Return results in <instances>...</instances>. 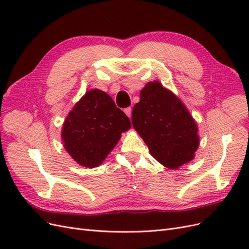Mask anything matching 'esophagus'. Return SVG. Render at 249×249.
<instances>
[{
  "label": "esophagus",
  "mask_w": 249,
  "mask_h": 249,
  "mask_svg": "<svg viewBox=\"0 0 249 249\" xmlns=\"http://www.w3.org/2000/svg\"><path fill=\"white\" fill-rule=\"evenodd\" d=\"M124 113L125 114L127 115V117H131V115H132V109L131 108H126V109H124Z\"/></svg>",
  "instance_id": "obj_1"
}]
</instances>
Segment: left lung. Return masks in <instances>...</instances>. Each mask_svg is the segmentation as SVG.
<instances>
[{"label": "left lung", "instance_id": "obj_1", "mask_svg": "<svg viewBox=\"0 0 249 249\" xmlns=\"http://www.w3.org/2000/svg\"><path fill=\"white\" fill-rule=\"evenodd\" d=\"M134 129L155 159L177 169L190 162L199 145L197 125L178 97L160 82H149L132 112Z\"/></svg>", "mask_w": 249, "mask_h": 249}]
</instances>
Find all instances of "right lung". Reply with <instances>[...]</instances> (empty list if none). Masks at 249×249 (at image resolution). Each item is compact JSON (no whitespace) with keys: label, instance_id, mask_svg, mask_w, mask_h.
Here are the masks:
<instances>
[{"label":"right lung","instance_id":"add662e5","mask_svg":"<svg viewBox=\"0 0 249 249\" xmlns=\"http://www.w3.org/2000/svg\"><path fill=\"white\" fill-rule=\"evenodd\" d=\"M130 127V119L111 96L100 89H91L66 117L61 137L64 148L74 161L94 168L104 162L122 133Z\"/></svg>","mask_w":249,"mask_h":249}]
</instances>
